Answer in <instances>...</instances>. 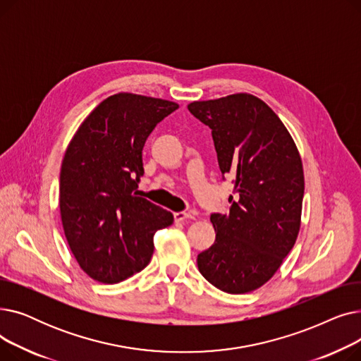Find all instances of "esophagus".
Masks as SVG:
<instances>
[{
  "mask_svg": "<svg viewBox=\"0 0 361 361\" xmlns=\"http://www.w3.org/2000/svg\"><path fill=\"white\" fill-rule=\"evenodd\" d=\"M174 219L176 222H183L185 219H196V215L193 212H176Z\"/></svg>",
  "mask_w": 361,
  "mask_h": 361,
  "instance_id": "1",
  "label": "esophagus"
}]
</instances>
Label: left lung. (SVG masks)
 <instances>
[{
  "instance_id": "obj_1",
  "label": "left lung",
  "mask_w": 361,
  "mask_h": 361,
  "mask_svg": "<svg viewBox=\"0 0 361 361\" xmlns=\"http://www.w3.org/2000/svg\"><path fill=\"white\" fill-rule=\"evenodd\" d=\"M187 108L212 130L221 173L234 178L230 212L211 215L216 238L197 256V268L225 293H250L295 244L305 196L298 149L276 114L250 93Z\"/></svg>"
}]
</instances>
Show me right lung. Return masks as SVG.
Masks as SVG:
<instances>
[{"instance_id": "right-lung-1", "label": "right lung", "mask_w": 361, "mask_h": 361, "mask_svg": "<svg viewBox=\"0 0 361 361\" xmlns=\"http://www.w3.org/2000/svg\"><path fill=\"white\" fill-rule=\"evenodd\" d=\"M178 104L116 93L74 133L60 173V212L70 250L92 279L117 283L140 272L171 212L137 196L147 136Z\"/></svg>"}]
</instances>
